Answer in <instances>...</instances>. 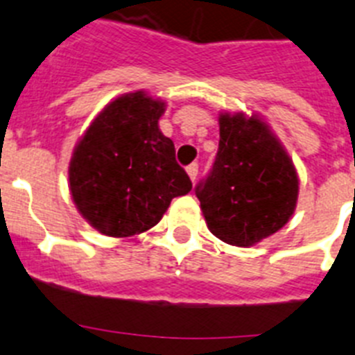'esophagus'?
<instances>
[{"instance_id":"34e87169","label":"esophagus","mask_w":355,"mask_h":355,"mask_svg":"<svg viewBox=\"0 0 355 355\" xmlns=\"http://www.w3.org/2000/svg\"><path fill=\"white\" fill-rule=\"evenodd\" d=\"M187 172H188V175H190V180L196 181L197 174H199V165H197V163H190V165L187 167Z\"/></svg>"}]
</instances>
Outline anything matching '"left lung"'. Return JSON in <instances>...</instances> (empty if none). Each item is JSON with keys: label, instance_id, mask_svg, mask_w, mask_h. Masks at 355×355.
Segmentation results:
<instances>
[{"label": "left lung", "instance_id": "8db88e82", "mask_svg": "<svg viewBox=\"0 0 355 355\" xmlns=\"http://www.w3.org/2000/svg\"><path fill=\"white\" fill-rule=\"evenodd\" d=\"M215 162L196 187L208 229L225 243L254 245L293 215L299 178L258 117L222 114Z\"/></svg>", "mask_w": 355, "mask_h": 355}]
</instances>
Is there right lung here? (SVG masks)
I'll use <instances>...</instances> for the list:
<instances>
[{"mask_svg":"<svg viewBox=\"0 0 355 355\" xmlns=\"http://www.w3.org/2000/svg\"><path fill=\"white\" fill-rule=\"evenodd\" d=\"M165 103L126 94L94 119L74 149L69 183L74 205L106 236H133L162 220L174 197L192 190L159 131Z\"/></svg>","mask_w":355,"mask_h":355,"instance_id":"obj_1","label":"right lung"}]
</instances>
